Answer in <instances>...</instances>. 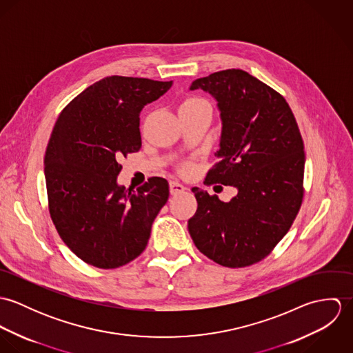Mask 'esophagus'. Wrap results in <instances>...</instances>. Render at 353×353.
<instances>
[{"label": "esophagus", "instance_id": "34e87169", "mask_svg": "<svg viewBox=\"0 0 353 353\" xmlns=\"http://www.w3.org/2000/svg\"><path fill=\"white\" fill-rule=\"evenodd\" d=\"M185 189H186V188H185L182 183H179V182H175V181H171V182H170V193H171L172 196L185 192Z\"/></svg>", "mask_w": 353, "mask_h": 353}]
</instances>
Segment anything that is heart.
<instances>
[{"mask_svg":"<svg viewBox=\"0 0 353 353\" xmlns=\"http://www.w3.org/2000/svg\"><path fill=\"white\" fill-rule=\"evenodd\" d=\"M205 108H210L208 101H203L199 97H189L181 103L179 114H194V112H199V111L205 110ZM189 168H190L189 164H182L181 165L182 171H189Z\"/></svg>","mask_w":353,"mask_h":353,"instance_id":"1","label":"heart"}]
</instances>
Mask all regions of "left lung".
I'll return each instance as SVG.
<instances>
[{
  "mask_svg": "<svg viewBox=\"0 0 353 353\" xmlns=\"http://www.w3.org/2000/svg\"><path fill=\"white\" fill-rule=\"evenodd\" d=\"M221 118L219 161L205 183L234 186L230 202L193 188L197 210L188 227L196 248L219 265L245 268L259 262L291 228L303 200L304 147L285 99L241 69L197 79Z\"/></svg>",
  "mask_w": 353,
  "mask_h": 353,
  "instance_id": "obj_1",
  "label": "left lung"
}]
</instances>
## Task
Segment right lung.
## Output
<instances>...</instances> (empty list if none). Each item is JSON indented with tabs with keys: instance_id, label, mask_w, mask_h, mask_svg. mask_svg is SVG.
Returning a JSON list of instances; mask_svg holds the SVG:
<instances>
[{
	"instance_id": "right-lung-1",
	"label": "right lung",
	"mask_w": 353,
	"mask_h": 353,
	"mask_svg": "<svg viewBox=\"0 0 353 353\" xmlns=\"http://www.w3.org/2000/svg\"><path fill=\"white\" fill-rule=\"evenodd\" d=\"M172 81L110 76L59 114L45 154L51 220L63 243L84 262L115 269L147 248L152 223L168 200L164 178L137 192L119 186L122 156L140 151V112Z\"/></svg>"
}]
</instances>
